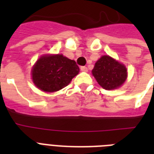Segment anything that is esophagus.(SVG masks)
Returning <instances> with one entry per match:
<instances>
[{"mask_svg": "<svg viewBox=\"0 0 154 154\" xmlns=\"http://www.w3.org/2000/svg\"><path fill=\"white\" fill-rule=\"evenodd\" d=\"M81 70H82V72H87L88 71V68L85 67V66H82L81 67Z\"/></svg>", "mask_w": 154, "mask_h": 154, "instance_id": "1", "label": "esophagus"}]
</instances>
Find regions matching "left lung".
Here are the masks:
<instances>
[{"instance_id": "obj_1", "label": "left lung", "mask_w": 154, "mask_h": 154, "mask_svg": "<svg viewBox=\"0 0 154 154\" xmlns=\"http://www.w3.org/2000/svg\"><path fill=\"white\" fill-rule=\"evenodd\" d=\"M92 73L97 83L107 90L119 88L127 78L125 66L106 55L102 56L95 63Z\"/></svg>"}]
</instances>
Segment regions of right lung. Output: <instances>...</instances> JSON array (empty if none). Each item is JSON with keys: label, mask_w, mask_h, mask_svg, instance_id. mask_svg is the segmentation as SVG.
Returning <instances> with one entry per match:
<instances>
[{"label": "right lung", "mask_w": 154, "mask_h": 154, "mask_svg": "<svg viewBox=\"0 0 154 154\" xmlns=\"http://www.w3.org/2000/svg\"><path fill=\"white\" fill-rule=\"evenodd\" d=\"M76 61L62 54L44 55L32 69V79L39 89L53 93L65 88L79 72Z\"/></svg>", "instance_id": "1"}]
</instances>
